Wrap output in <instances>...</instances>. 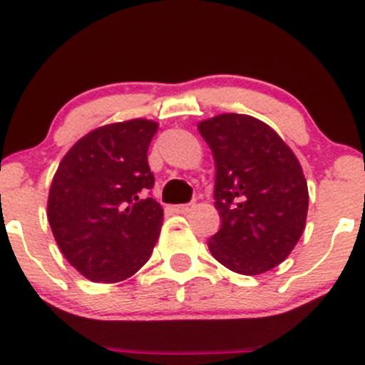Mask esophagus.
<instances>
[{
	"instance_id": "1",
	"label": "esophagus",
	"mask_w": 365,
	"mask_h": 365,
	"mask_svg": "<svg viewBox=\"0 0 365 365\" xmlns=\"http://www.w3.org/2000/svg\"><path fill=\"white\" fill-rule=\"evenodd\" d=\"M193 207H195V204H177V206H173V211H175V213H180V215H186V213H190Z\"/></svg>"
}]
</instances>
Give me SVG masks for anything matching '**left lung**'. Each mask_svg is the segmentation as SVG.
Here are the masks:
<instances>
[{"mask_svg":"<svg viewBox=\"0 0 365 365\" xmlns=\"http://www.w3.org/2000/svg\"><path fill=\"white\" fill-rule=\"evenodd\" d=\"M197 127L217 166L222 225L207 242L211 255L244 276L272 270L289 258L307 225L308 185L296 154L249 114H218Z\"/></svg>","mask_w":365,"mask_h":365,"instance_id":"obj_1","label":"left lung"}]
</instances>
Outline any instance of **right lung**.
Wrapping results in <instances>:
<instances>
[{
  "mask_svg": "<svg viewBox=\"0 0 365 365\" xmlns=\"http://www.w3.org/2000/svg\"><path fill=\"white\" fill-rule=\"evenodd\" d=\"M158 121L102 125L62 158L48 193V222L64 258L89 281L118 283L150 258L163 207L143 199L154 186L147 152Z\"/></svg>",
  "mask_w": 365,
  "mask_h": 365,
  "instance_id": "add662e5",
  "label": "right lung"
}]
</instances>
